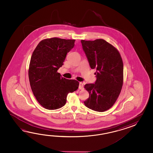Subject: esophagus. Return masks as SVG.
Listing matches in <instances>:
<instances>
[{
    "mask_svg": "<svg viewBox=\"0 0 153 153\" xmlns=\"http://www.w3.org/2000/svg\"><path fill=\"white\" fill-rule=\"evenodd\" d=\"M79 88L80 90H82V89L84 88V85H83V84H82V82H80V83H79Z\"/></svg>",
    "mask_w": 153,
    "mask_h": 153,
    "instance_id": "1",
    "label": "esophagus"
}]
</instances>
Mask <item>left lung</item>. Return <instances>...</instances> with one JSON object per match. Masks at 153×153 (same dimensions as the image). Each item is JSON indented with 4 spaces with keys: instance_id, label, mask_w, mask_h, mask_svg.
Returning <instances> with one entry per match:
<instances>
[{
    "instance_id": "obj_1",
    "label": "left lung",
    "mask_w": 153,
    "mask_h": 153,
    "mask_svg": "<svg viewBox=\"0 0 153 153\" xmlns=\"http://www.w3.org/2000/svg\"><path fill=\"white\" fill-rule=\"evenodd\" d=\"M82 49L91 69H96L97 80L84 88L89 97L86 107L99 112L110 109L120 94L124 80L123 62L119 51L103 39L81 40Z\"/></svg>"
}]
</instances>
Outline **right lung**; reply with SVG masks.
I'll list each match as a JSON object with an SVG mask.
<instances>
[{
  "label": "right lung",
  "mask_w": 153,
  "mask_h": 153,
  "mask_svg": "<svg viewBox=\"0 0 153 153\" xmlns=\"http://www.w3.org/2000/svg\"><path fill=\"white\" fill-rule=\"evenodd\" d=\"M75 41L59 38L44 39L33 52L28 70L30 85L36 100L45 109L62 107L67 94L79 88L78 81L63 78L57 72Z\"/></svg>",
  "instance_id": "1"
}]
</instances>
